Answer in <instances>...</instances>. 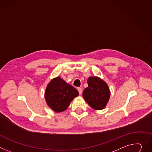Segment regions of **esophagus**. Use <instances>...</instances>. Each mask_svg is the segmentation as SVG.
Segmentation results:
<instances>
[{"mask_svg": "<svg viewBox=\"0 0 152 152\" xmlns=\"http://www.w3.org/2000/svg\"><path fill=\"white\" fill-rule=\"evenodd\" d=\"M77 90H78V91H79V94H81L82 93V91H83V89H82L81 87H78V88H77Z\"/></svg>", "mask_w": 152, "mask_h": 152, "instance_id": "esophagus-1", "label": "esophagus"}]
</instances>
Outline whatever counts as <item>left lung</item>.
<instances>
[{"mask_svg": "<svg viewBox=\"0 0 152 152\" xmlns=\"http://www.w3.org/2000/svg\"><path fill=\"white\" fill-rule=\"evenodd\" d=\"M88 86L86 88L82 96L88 104L93 109H104L108 103L110 91L106 82L99 77L92 76L87 80Z\"/></svg>", "mask_w": 152, "mask_h": 152, "instance_id": "8db88e82", "label": "left lung"}]
</instances>
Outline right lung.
Instances as JSON below:
<instances>
[{
	"instance_id": "1",
	"label": "right lung",
	"mask_w": 152,
	"mask_h": 152,
	"mask_svg": "<svg viewBox=\"0 0 152 152\" xmlns=\"http://www.w3.org/2000/svg\"><path fill=\"white\" fill-rule=\"evenodd\" d=\"M79 95L78 91L60 77L53 79L47 85L45 99L47 105L55 112H62Z\"/></svg>"
}]
</instances>
